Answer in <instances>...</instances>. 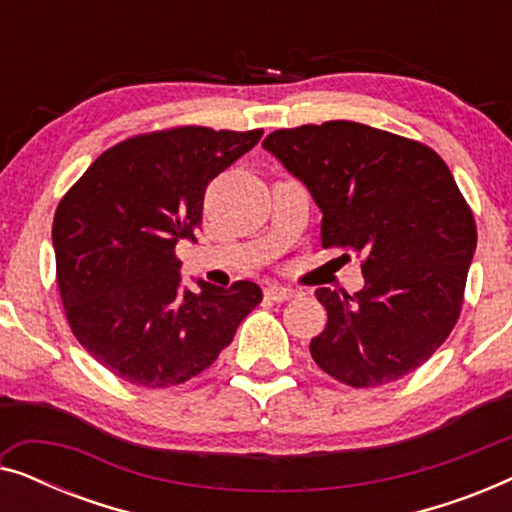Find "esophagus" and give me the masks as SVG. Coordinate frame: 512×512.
Instances as JSON below:
<instances>
[{
  "instance_id": "34e87169",
  "label": "esophagus",
  "mask_w": 512,
  "mask_h": 512,
  "mask_svg": "<svg viewBox=\"0 0 512 512\" xmlns=\"http://www.w3.org/2000/svg\"><path fill=\"white\" fill-rule=\"evenodd\" d=\"M298 291L289 289V286H279V284H268L265 286V298L275 300V303H284V300L296 298Z\"/></svg>"
}]
</instances>
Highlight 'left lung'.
<instances>
[{"label":"left lung","instance_id":"1","mask_svg":"<svg viewBox=\"0 0 512 512\" xmlns=\"http://www.w3.org/2000/svg\"><path fill=\"white\" fill-rule=\"evenodd\" d=\"M270 151L321 209V247L363 254L361 291L317 289V366L349 387L412 373L457 324L475 221L450 167L429 146L352 121L275 130Z\"/></svg>","mask_w":512,"mask_h":512}]
</instances>
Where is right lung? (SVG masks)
<instances>
[{"mask_svg": "<svg viewBox=\"0 0 512 512\" xmlns=\"http://www.w3.org/2000/svg\"><path fill=\"white\" fill-rule=\"evenodd\" d=\"M263 130L174 128L104 151L60 200L53 249L76 340L137 387L181 384L212 366L263 300L261 286L181 284L174 247L195 242L205 191Z\"/></svg>", "mask_w": 512, "mask_h": 512, "instance_id": "right-lung-1", "label": "right lung"}]
</instances>
